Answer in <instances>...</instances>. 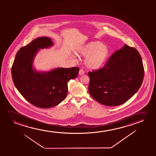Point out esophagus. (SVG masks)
<instances>
[{"label": "esophagus", "instance_id": "obj_1", "mask_svg": "<svg viewBox=\"0 0 156 156\" xmlns=\"http://www.w3.org/2000/svg\"><path fill=\"white\" fill-rule=\"evenodd\" d=\"M84 73H85V71H84V70H83V69H80L79 70V75H83Z\"/></svg>", "mask_w": 156, "mask_h": 156}]
</instances>
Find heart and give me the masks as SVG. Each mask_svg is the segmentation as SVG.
<instances>
[{"label": "heart", "mask_w": 156, "mask_h": 156, "mask_svg": "<svg viewBox=\"0 0 156 156\" xmlns=\"http://www.w3.org/2000/svg\"><path fill=\"white\" fill-rule=\"evenodd\" d=\"M77 53L86 56L85 63L87 68L98 70L102 68L109 60L110 49L102 42L94 41L79 47Z\"/></svg>", "instance_id": "1"}]
</instances>
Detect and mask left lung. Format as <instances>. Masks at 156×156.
<instances>
[{"mask_svg":"<svg viewBox=\"0 0 156 156\" xmlns=\"http://www.w3.org/2000/svg\"><path fill=\"white\" fill-rule=\"evenodd\" d=\"M88 75L92 98L101 105L114 107L126 102L136 93L143 82L144 70L139 51L125 44L103 68Z\"/></svg>","mask_w":156,"mask_h":156,"instance_id":"1","label":"left lung"}]
</instances>
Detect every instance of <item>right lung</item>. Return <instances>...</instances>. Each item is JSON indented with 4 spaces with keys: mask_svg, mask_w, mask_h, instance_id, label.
<instances>
[{
    "mask_svg": "<svg viewBox=\"0 0 156 156\" xmlns=\"http://www.w3.org/2000/svg\"><path fill=\"white\" fill-rule=\"evenodd\" d=\"M51 39L43 37L32 41L17 51L12 66V76L15 87L26 100L35 107L50 108L66 98L68 83L77 77L79 69L58 68L47 73L34 70V56L39 49L51 46Z\"/></svg>",
    "mask_w": 156,
    "mask_h": 156,
    "instance_id": "right-lung-1",
    "label": "right lung"
}]
</instances>
